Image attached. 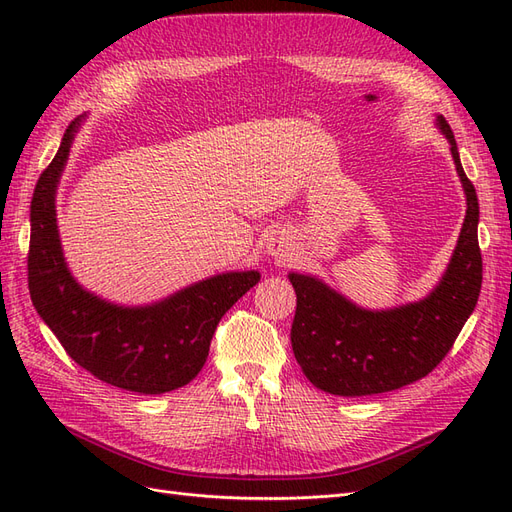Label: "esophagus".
Here are the masks:
<instances>
[{"instance_id": "obj_1", "label": "esophagus", "mask_w": 512, "mask_h": 512, "mask_svg": "<svg viewBox=\"0 0 512 512\" xmlns=\"http://www.w3.org/2000/svg\"><path fill=\"white\" fill-rule=\"evenodd\" d=\"M284 247H286V245H284V241H282L280 237H271L269 243H267V250H269L271 256H284V254H286Z\"/></svg>"}]
</instances>
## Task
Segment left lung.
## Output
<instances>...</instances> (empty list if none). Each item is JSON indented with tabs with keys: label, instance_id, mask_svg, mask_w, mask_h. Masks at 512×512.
Instances as JSON below:
<instances>
[{
	"label": "left lung",
	"instance_id": "8db88e82",
	"mask_svg": "<svg viewBox=\"0 0 512 512\" xmlns=\"http://www.w3.org/2000/svg\"><path fill=\"white\" fill-rule=\"evenodd\" d=\"M466 192V220L440 284L423 301L386 312L356 307L316 277L290 273L297 292L290 342L303 374L320 391L342 397L376 395L425 378L453 348L474 312L483 258L478 247V198L463 173L451 126L438 117Z\"/></svg>",
	"mask_w": 512,
	"mask_h": 512
}]
</instances>
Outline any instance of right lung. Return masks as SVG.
Listing matches in <instances>:
<instances>
[{"label":"right lung","instance_id":"add662e5","mask_svg":"<svg viewBox=\"0 0 512 512\" xmlns=\"http://www.w3.org/2000/svg\"><path fill=\"white\" fill-rule=\"evenodd\" d=\"M81 119L70 123L36 183L27 254L29 294L70 359L91 376L143 395L175 391L198 376L218 322L258 284L260 273L215 275L145 307L113 305L76 284L61 252L55 192Z\"/></svg>","mask_w":512,"mask_h":512}]
</instances>
